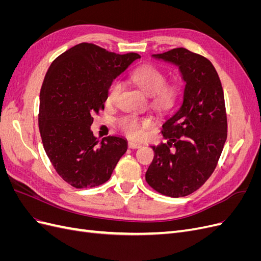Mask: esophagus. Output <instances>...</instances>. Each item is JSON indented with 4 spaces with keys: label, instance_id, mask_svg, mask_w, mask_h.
Wrapping results in <instances>:
<instances>
[{
    "label": "esophagus",
    "instance_id": "obj_1",
    "mask_svg": "<svg viewBox=\"0 0 261 261\" xmlns=\"http://www.w3.org/2000/svg\"><path fill=\"white\" fill-rule=\"evenodd\" d=\"M127 146H128V148H130V149H137V148H140V147H141V145H140L139 143H135V141H132V140L128 141Z\"/></svg>",
    "mask_w": 261,
    "mask_h": 261
}]
</instances>
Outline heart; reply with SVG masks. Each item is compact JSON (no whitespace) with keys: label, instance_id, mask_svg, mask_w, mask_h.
I'll use <instances>...</instances> for the list:
<instances>
[{"label":"heart","instance_id":"obj_1","mask_svg":"<svg viewBox=\"0 0 261 261\" xmlns=\"http://www.w3.org/2000/svg\"><path fill=\"white\" fill-rule=\"evenodd\" d=\"M132 80L150 97V105L155 111L167 112L176 105L180 87L175 82H167V76L161 68L152 64H145L133 73ZM121 90L122 85L120 82L114 81L110 85L106 98L107 103L113 105ZM150 124V121L134 115H125L117 121L118 128L132 138H138L144 128Z\"/></svg>","mask_w":261,"mask_h":261}]
</instances>
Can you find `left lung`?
Wrapping results in <instances>:
<instances>
[{"mask_svg":"<svg viewBox=\"0 0 261 261\" xmlns=\"http://www.w3.org/2000/svg\"><path fill=\"white\" fill-rule=\"evenodd\" d=\"M178 66L186 83L183 103L162 125L167 144L151 146L150 187L177 198L201 187L215 171L227 136L224 93L212 63L184 48L153 54Z\"/></svg>","mask_w":261,"mask_h":261,"instance_id":"left-lung-1","label":"left lung"}]
</instances>
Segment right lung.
I'll use <instances>...</instances> for the list:
<instances>
[{
    "label": "right lung",
    "mask_w": 261,
    "mask_h": 261,
    "mask_svg": "<svg viewBox=\"0 0 261 261\" xmlns=\"http://www.w3.org/2000/svg\"><path fill=\"white\" fill-rule=\"evenodd\" d=\"M83 42L55 59L40 90L39 130L44 151L58 174L75 188L99 186L111 177L127 150L122 137L99 141L90 126L105 110L113 80L139 59Z\"/></svg>",
    "instance_id": "obj_1"
}]
</instances>
